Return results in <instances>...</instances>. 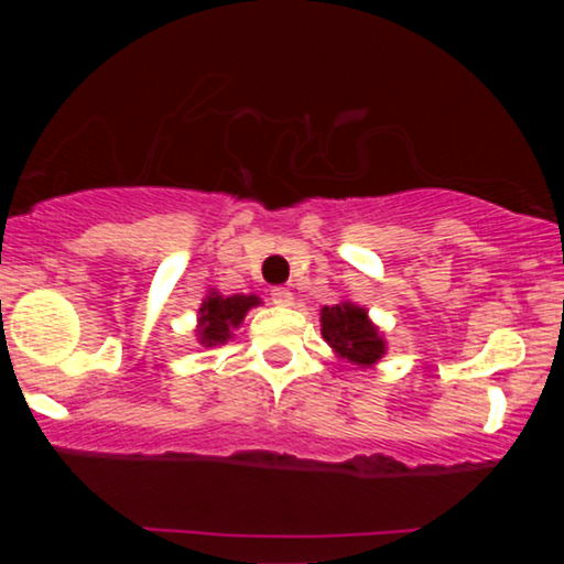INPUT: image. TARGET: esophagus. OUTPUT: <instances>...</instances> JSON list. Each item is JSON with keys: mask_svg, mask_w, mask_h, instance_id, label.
Masks as SVG:
<instances>
[{"mask_svg": "<svg viewBox=\"0 0 564 564\" xmlns=\"http://www.w3.org/2000/svg\"><path fill=\"white\" fill-rule=\"evenodd\" d=\"M272 303L280 305V307H290L292 303H295V295H292V292L284 290V288H274L272 290Z\"/></svg>", "mask_w": 564, "mask_h": 564, "instance_id": "1", "label": "esophagus"}]
</instances>
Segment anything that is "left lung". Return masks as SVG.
Returning <instances> with one entry per match:
<instances>
[{
	"label": "left lung",
	"instance_id": "obj_1",
	"mask_svg": "<svg viewBox=\"0 0 564 564\" xmlns=\"http://www.w3.org/2000/svg\"><path fill=\"white\" fill-rule=\"evenodd\" d=\"M321 334L336 357L349 359L357 367H372L384 357V338L369 321L365 307L349 303L326 305L321 311Z\"/></svg>",
	"mask_w": 564,
	"mask_h": 564
}]
</instances>
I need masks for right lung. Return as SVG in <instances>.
<instances>
[{"instance_id": "obj_1", "label": "right lung", "mask_w": 564, "mask_h": 564, "mask_svg": "<svg viewBox=\"0 0 564 564\" xmlns=\"http://www.w3.org/2000/svg\"><path fill=\"white\" fill-rule=\"evenodd\" d=\"M261 300L257 295H220V292H210L199 305L197 318V338L203 346H218L226 344L234 330L241 326L246 313L257 307Z\"/></svg>"}]
</instances>
